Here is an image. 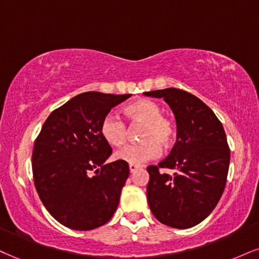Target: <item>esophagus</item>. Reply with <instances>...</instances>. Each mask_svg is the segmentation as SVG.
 <instances>
[{"mask_svg":"<svg viewBox=\"0 0 259 259\" xmlns=\"http://www.w3.org/2000/svg\"><path fill=\"white\" fill-rule=\"evenodd\" d=\"M129 169H130V173H135L138 169H140V165L136 164H129Z\"/></svg>","mask_w":259,"mask_h":259,"instance_id":"34e87169","label":"esophagus"}]
</instances>
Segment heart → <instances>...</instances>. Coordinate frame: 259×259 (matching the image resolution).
Masks as SVG:
<instances>
[{
    "label": "heart",
    "mask_w": 259,
    "mask_h": 259,
    "mask_svg": "<svg viewBox=\"0 0 259 259\" xmlns=\"http://www.w3.org/2000/svg\"><path fill=\"white\" fill-rule=\"evenodd\" d=\"M124 114L132 124L144 125L141 144L126 145L115 152V158L129 164H142L159 156L163 147L173 144L177 129L174 123L163 117L160 107L150 100H138L124 108ZM101 134L112 146H121L127 139V126L117 114L106 115L101 123Z\"/></svg>",
    "instance_id": "heart-1"
}]
</instances>
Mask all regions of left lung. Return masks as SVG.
I'll use <instances>...</instances> for the list:
<instances>
[{"label":"left lung","mask_w":259,"mask_h":259,"mask_svg":"<svg viewBox=\"0 0 259 259\" xmlns=\"http://www.w3.org/2000/svg\"><path fill=\"white\" fill-rule=\"evenodd\" d=\"M163 99L177 120V142L158 165L147 171V201L153 215L177 229L192 228L214 209L224 191L230 150L224 127L198 97L180 89L145 92ZM173 168V176L159 169Z\"/></svg>","instance_id":"1"}]
</instances>
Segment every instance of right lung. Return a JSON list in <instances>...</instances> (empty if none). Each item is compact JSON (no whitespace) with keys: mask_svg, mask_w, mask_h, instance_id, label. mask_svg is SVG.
Masks as SVG:
<instances>
[{"mask_svg":"<svg viewBox=\"0 0 259 259\" xmlns=\"http://www.w3.org/2000/svg\"><path fill=\"white\" fill-rule=\"evenodd\" d=\"M130 96L84 92L55 109L41 127L32 151L34 184L44 206L64 227L92 230L117 210L129 165L119 159L106 164L112 148L101 123Z\"/></svg>","mask_w":259,"mask_h":259,"instance_id":"obj_1","label":"right lung"}]
</instances>
